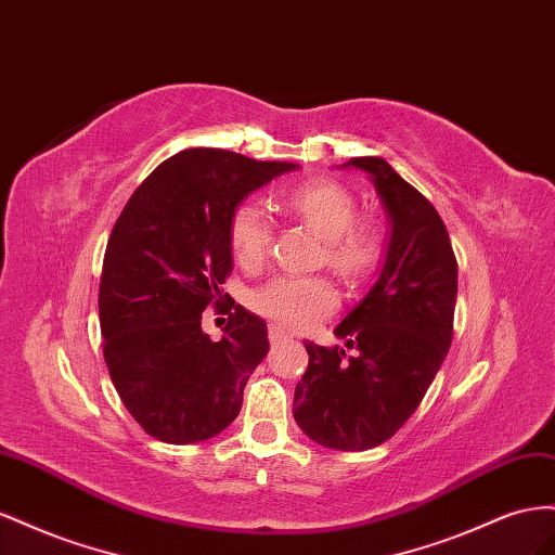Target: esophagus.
<instances>
[{"instance_id": "esophagus-1", "label": "esophagus", "mask_w": 555, "mask_h": 555, "mask_svg": "<svg viewBox=\"0 0 555 555\" xmlns=\"http://www.w3.org/2000/svg\"><path fill=\"white\" fill-rule=\"evenodd\" d=\"M291 335H288V332L286 330H281L279 325H272V327H269V341H272V344H281V341H286Z\"/></svg>"}]
</instances>
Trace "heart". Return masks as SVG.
Returning <instances> with one entry per match:
<instances>
[{"mask_svg":"<svg viewBox=\"0 0 555 555\" xmlns=\"http://www.w3.org/2000/svg\"><path fill=\"white\" fill-rule=\"evenodd\" d=\"M286 207L319 230L325 264L344 279L367 274L382 256V232L372 220H358V204L337 181H309L286 197ZM272 220L253 202L236 207L230 220V248L244 269H260L272 250ZM337 305V291L325 279L276 276L250 293V307L283 327H307Z\"/></svg>","mask_w":555,"mask_h":555,"instance_id":"obj_1","label":"heart"}]
</instances>
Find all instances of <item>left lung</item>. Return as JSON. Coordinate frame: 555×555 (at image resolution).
<instances>
[{"mask_svg": "<svg viewBox=\"0 0 555 555\" xmlns=\"http://www.w3.org/2000/svg\"><path fill=\"white\" fill-rule=\"evenodd\" d=\"M341 167L372 179L390 242L376 283L335 330L356 356L307 341L293 416L315 444L365 451L409 421L449 353L457 262L437 209L384 157H351Z\"/></svg>", "mask_w": 555, "mask_h": 555, "instance_id": "8db88e82", "label": "left lung"}]
</instances>
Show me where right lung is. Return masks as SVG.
<instances>
[{
	"label": "right lung",
	"mask_w": 555,
	"mask_h": 555,
	"mask_svg": "<svg viewBox=\"0 0 555 555\" xmlns=\"http://www.w3.org/2000/svg\"><path fill=\"white\" fill-rule=\"evenodd\" d=\"M293 169L185 149L151 171L111 230L100 281L104 360L125 409L165 444L211 439L240 416L269 341L262 319L223 302L230 220L253 190ZM209 304L231 313L218 343L201 330Z\"/></svg>",
	"instance_id": "add662e5"
}]
</instances>
